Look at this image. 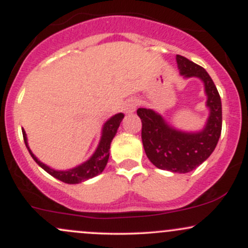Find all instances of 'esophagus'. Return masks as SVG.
Instances as JSON below:
<instances>
[{
    "label": "esophagus",
    "instance_id": "esophagus-1",
    "mask_svg": "<svg viewBox=\"0 0 248 248\" xmlns=\"http://www.w3.org/2000/svg\"><path fill=\"white\" fill-rule=\"evenodd\" d=\"M136 106H138V100H136V99H129V100L126 101V104L124 105V112L126 113V114L133 113L134 110L136 109Z\"/></svg>",
    "mask_w": 248,
    "mask_h": 248
}]
</instances>
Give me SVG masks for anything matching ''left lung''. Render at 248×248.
Here are the masks:
<instances>
[{"mask_svg": "<svg viewBox=\"0 0 248 248\" xmlns=\"http://www.w3.org/2000/svg\"><path fill=\"white\" fill-rule=\"evenodd\" d=\"M181 75L201 78L205 86L210 116L201 133H182L169 127L153 109L136 110L142 122L141 138L147 157L155 167L186 173L196 169L211 155L221 133V100L215 82L199 65L186 57L176 56Z\"/></svg>", "mask_w": 248, "mask_h": 248, "instance_id": "left-lung-1", "label": "left lung"}]
</instances>
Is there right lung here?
Instances as JSON below:
<instances>
[{
	"label": "right lung",
	"instance_id": "add662e5",
	"mask_svg": "<svg viewBox=\"0 0 248 248\" xmlns=\"http://www.w3.org/2000/svg\"><path fill=\"white\" fill-rule=\"evenodd\" d=\"M124 116V113H119V114H116L113 116V118H110L109 120L105 124L104 129H102V136H101L100 143H99V146L96 148L95 153L93 154L92 157H91L87 162H85L84 164H81V166L73 168V169L67 170V171H57V170L51 169V168L45 166L44 163H42V162L37 160L36 156L31 153L29 147H28L27 134H25L24 129H22V133H23L25 146H27L30 155L32 156V158L36 161V163L38 164L39 167H42L47 173H50L51 176H53L55 178L59 179V181L64 182V183L77 184V183H80V182L86 181V179L94 177V176L101 173L102 170L105 169V167H106L108 162V157H109L110 142H112L113 138L115 136L116 130H118L119 126H120Z\"/></svg>",
	"mask_w": 248,
	"mask_h": 248
}]
</instances>
